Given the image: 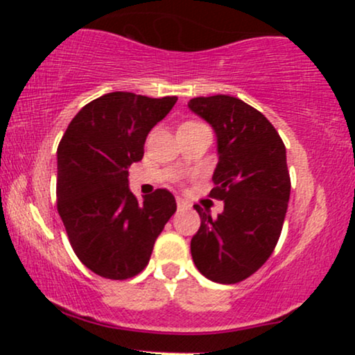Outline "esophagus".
Returning <instances> with one entry per match:
<instances>
[{"label": "esophagus", "mask_w": 355, "mask_h": 355, "mask_svg": "<svg viewBox=\"0 0 355 355\" xmlns=\"http://www.w3.org/2000/svg\"><path fill=\"white\" fill-rule=\"evenodd\" d=\"M177 207H178V210H185V209H189V202L187 200H183V198H177Z\"/></svg>", "instance_id": "34e87169"}]
</instances>
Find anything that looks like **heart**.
Instances as JSON below:
<instances>
[{"mask_svg": "<svg viewBox=\"0 0 355 355\" xmlns=\"http://www.w3.org/2000/svg\"><path fill=\"white\" fill-rule=\"evenodd\" d=\"M190 123H191V121H190Z\"/></svg>", "mask_w": 355, "mask_h": 355, "instance_id": "heart-1", "label": "heart"}]
</instances>
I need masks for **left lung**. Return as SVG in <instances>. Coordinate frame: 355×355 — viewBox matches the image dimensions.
Segmentation results:
<instances>
[{
    "instance_id": "1",
    "label": "left lung",
    "mask_w": 355,
    "mask_h": 355,
    "mask_svg": "<svg viewBox=\"0 0 355 355\" xmlns=\"http://www.w3.org/2000/svg\"><path fill=\"white\" fill-rule=\"evenodd\" d=\"M189 108L215 130L210 197L223 200L215 218L193 205L202 223L190 242L191 259L214 282H242L267 262L282 232L291 197L285 145L259 110L235 96H198Z\"/></svg>"
}]
</instances>
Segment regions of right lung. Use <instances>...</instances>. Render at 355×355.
<instances>
[{
    "instance_id": "right-lung-1",
    "label": "right lung",
    "mask_w": 355,
    "mask_h": 355,
    "mask_svg": "<svg viewBox=\"0 0 355 355\" xmlns=\"http://www.w3.org/2000/svg\"><path fill=\"white\" fill-rule=\"evenodd\" d=\"M175 103L177 96L107 93L85 105L61 138L58 214L76 257L96 275L125 280L140 274L177 210L168 190L138 202L128 189V166L144 158L146 135Z\"/></svg>"
}]
</instances>
